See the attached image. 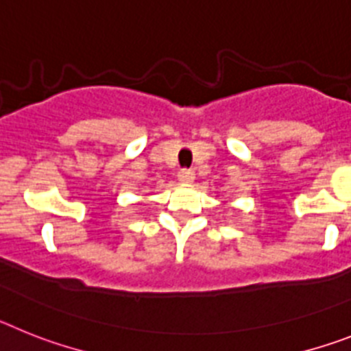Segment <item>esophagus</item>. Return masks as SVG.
<instances>
[{
    "mask_svg": "<svg viewBox=\"0 0 351 351\" xmlns=\"http://www.w3.org/2000/svg\"><path fill=\"white\" fill-rule=\"evenodd\" d=\"M178 180L182 182V184H191V182L194 180V171L193 169H180Z\"/></svg>",
    "mask_w": 351,
    "mask_h": 351,
    "instance_id": "1",
    "label": "esophagus"
}]
</instances>
